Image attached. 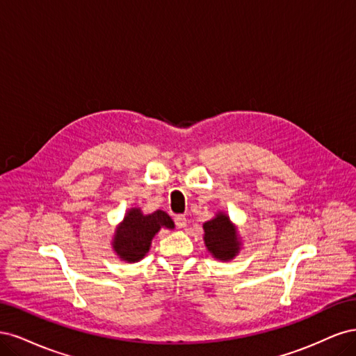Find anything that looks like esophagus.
Wrapping results in <instances>:
<instances>
[{
  "mask_svg": "<svg viewBox=\"0 0 356 356\" xmlns=\"http://www.w3.org/2000/svg\"><path fill=\"white\" fill-rule=\"evenodd\" d=\"M175 225L178 229H184L187 225V218L184 217V215H177L175 217Z\"/></svg>",
  "mask_w": 356,
  "mask_h": 356,
  "instance_id": "1",
  "label": "esophagus"
}]
</instances>
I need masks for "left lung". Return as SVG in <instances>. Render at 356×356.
<instances>
[{"label": "left lung", "mask_w": 356, "mask_h": 356, "mask_svg": "<svg viewBox=\"0 0 356 356\" xmlns=\"http://www.w3.org/2000/svg\"><path fill=\"white\" fill-rule=\"evenodd\" d=\"M203 242L208 252L220 261H232L242 250L238 225L222 211L203 224Z\"/></svg>", "instance_id": "left-lung-1"}]
</instances>
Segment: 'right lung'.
<instances>
[{"label":"right lung","instance_id":"right-lung-1","mask_svg":"<svg viewBox=\"0 0 356 356\" xmlns=\"http://www.w3.org/2000/svg\"><path fill=\"white\" fill-rule=\"evenodd\" d=\"M163 227L169 230L175 227L165 211L144 213L141 208H129L114 230L111 250L122 261H141L149 251L153 238Z\"/></svg>","mask_w":356,"mask_h":356}]
</instances>
